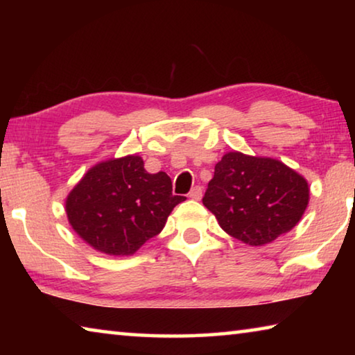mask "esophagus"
<instances>
[{"mask_svg": "<svg viewBox=\"0 0 355 355\" xmlns=\"http://www.w3.org/2000/svg\"><path fill=\"white\" fill-rule=\"evenodd\" d=\"M189 199L192 200H200L202 199V188L200 186H194L189 192Z\"/></svg>", "mask_w": 355, "mask_h": 355, "instance_id": "1", "label": "esophagus"}]
</instances>
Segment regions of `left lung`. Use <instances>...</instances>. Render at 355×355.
Wrapping results in <instances>:
<instances>
[{
  "instance_id": "left-lung-1",
  "label": "left lung",
  "mask_w": 355,
  "mask_h": 355,
  "mask_svg": "<svg viewBox=\"0 0 355 355\" xmlns=\"http://www.w3.org/2000/svg\"><path fill=\"white\" fill-rule=\"evenodd\" d=\"M309 199L307 180L282 161L228 152L202 202L228 235L264 245L296 227Z\"/></svg>"
}]
</instances>
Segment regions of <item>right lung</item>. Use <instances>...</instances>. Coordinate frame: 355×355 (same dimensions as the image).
Masks as SVG:
<instances>
[{"instance_id":"1","label":"right lung","mask_w":355,"mask_h":355,"mask_svg":"<svg viewBox=\"0 0 355 355\" xmlns=\"http://www.w3.org/2000/svg\"><path fill=\"white\" fill-rule=\"evenodd\" d=\"M186 197L172 194L166 172L148 173L141 156L128 155L95 164L65 200L78 236L107 255H133L158 235L175 205Z\"/></svg>"}]
</instances>
